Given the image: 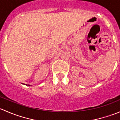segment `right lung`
Returning <instances> with one entry per match:
<instances>
[{"mask_svg":"<svg viewBox=\"0 0 120 120\" xmlns=\"http://www.w3.org/2000/svg\"><path fill=\"white\" fill-rule=\"evenodd\" d=\"M22 84H24V85H26V86H32V85H28V84H24V83H22Z\"/></svg>","mask_w":120,"mask_h":120,"instance_id":"right-lung-1","label":"right lung"}]
</instances>
